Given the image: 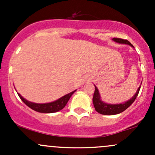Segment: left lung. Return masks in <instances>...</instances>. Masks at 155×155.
I'll list each match as a JSON object with an SVG mask.
<instances>
[{
    "mask_svg": "<svg viewBox=\"0 0 155 155\" xmlns=\"http://www.w3.org/2000/svg\"><path fill=\"white\" fill-rule=\"evenodd\" d=\"M112 40H113L114 41L117 42V43L128 44L130 46H132V47H134L133 45L127 40H123V39L121 38H113ZM140 87H139L137 93L135 94V95H134L130 100H129V101H127V102L124 103V104H108L103 102L101 100V96H100L99 91H98L97 87H95L94 93L93 96V104L94 107L95 108V110L97 112H99L100 114L107 115H116V114H119L121 113V112H124V110H126V109L134 102V101L136 100L137 97L138 96V94L140 90Z\"/></svg>",
    "mask_w": 155,
    "mask_h": 155,
    "instance_id": "1",
    "label": "left lung"
}]
</instances>
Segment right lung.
<instances>
[{
    "label": "right lung",
    "mask_w": 155,
    "mask_h": 155,
    "mask_svg": "<svg viewBox=\"0 0 155 155\" xmlns=\"http://www.w3.org/2000/svg\"><path fill=\"white\" fill-rule=\"evenodd\" d=\"M75 91H76V90L70 92V94L64 95V97H61L60 99L57 100V101H54V102L48 103V104H35V103L29 102L27 100L23 98L19 94H18V95L20 97V99H21L28 107L31 108V109H32L33 110L38 112H42V113H52V112H58V111L61 110L63 108H64L66 104H68L70 97L72 96V94H73Z\"/></svg>",
    "instance_id": "right-lung-1"
}]
</instances>
